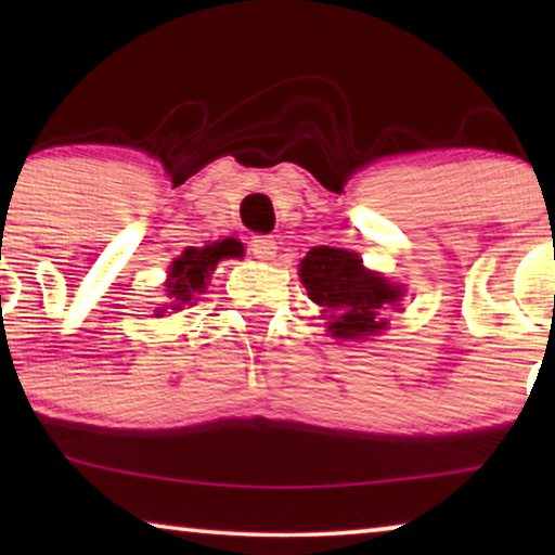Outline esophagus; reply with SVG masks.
<instances>
[{"instance_id": "34e87169", "label": "esophagus", "mask_w": 555, "mask_h": 555, "mask_svg": "<svg viewBox=\"0 0 555 555\" xmlns=\"http://www.w3.org/2000/svg\"><path fill=\"white\" fill-rule=\"evenodd\" d=\"M249 253H253L257 260H272L278 253V242L268 237V234H255V237L249 240Z\"/></svg>"}]
</instances>
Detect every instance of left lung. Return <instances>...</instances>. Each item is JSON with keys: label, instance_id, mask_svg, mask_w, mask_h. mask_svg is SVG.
Returning a JSON list of instances; mask_svg holds the SVG:
<instances>
[{"label": "left lung", "instance_id": "obj_1", "mask_svg": "<svg viewBox=\"0 0 555 555\" xmlns=\"http://www.w3.org/2000/svg\"><path fill=\"white\" fill-rule=\"evenodd\" d=\"M300 280L310 300L331 318L336 338H366L389 325V308L401 291L376 272H369L359 255L348 249L313 247L300 262Z\"/></svg>", "mask_w": 555, "mask_h": 555}]
</instances>
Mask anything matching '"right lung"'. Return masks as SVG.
I'll return each mask as SVG.
<instances>
[{"instance_id": "right-lung-1", "label": "right lung", "mask_w": 555, "mask_h": 555, "mask_svg": "<svg viewBox=\"0 0 555 555\" xmlns=\"http://www.w3.org/2000/svg\"><path fill=\"white\" fill-rule=\"evenodd\" d=\"M240 245L237 242H211L207 247H189L177 262L171 264V280L166 283V298H169L171 310H181V306H189L196 293H204L207 287L209 272L217 268L222 257H237ZM166 308L158 310L164 313Z\"/></svg>"}]
</instances>
